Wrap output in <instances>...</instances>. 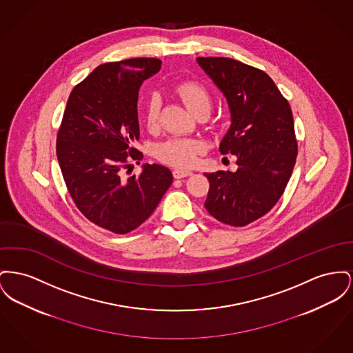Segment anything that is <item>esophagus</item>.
<instances>
[{
  "mask_svg": "<svg viewBox=\"0 0 353 353\" xmlns=\"http://www.w3.org/2000/svg\"><path fill=\"white\" fill-rule=\"evenodd\" d=\"M190 174H192V172L190 170H185V169H174L173 170L174 179H184V177L190 176Z\"/></svg>",
  "mask_w": 353,
  "mask_h": 353,
  "instance_id": "obj_1",
  "label": "esophagus"
}]
</instances>
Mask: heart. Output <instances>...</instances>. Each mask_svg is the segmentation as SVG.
Returning a JSON list of instances; mask_svg holds the SVG:
<instances>
[{"label": "heart", "instance_id": "1", "mask_svg": "<svg viewBox=\"0 0 353 353\" xmlns=\"http://www.w3.org/2000/svg\"><path fill=\"white\" fill-rule=\"evenodd\" d=\"M177 94L183 99L190 112L194 114L200 110H210L212 97L204 85L199 83H184L177 86ZM160 100L153 96L146 103L145 123L149 129H154L159 124ZM203 149L201 143L188 139H169L156 149L160 160L180 168L194 165Z\"/></svg>", "mask_w": 353, "mask_h": 353}]
</instances>
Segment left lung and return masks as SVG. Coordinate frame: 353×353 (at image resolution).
<instances>
[{
    "label": "left lung",
    "mask_w": 353,
    "mask_h": 353,
    "mask_svg": "<svg viewBox=\"0 0 353 353\" xmlns=\"http://www.w3.org/2000/svg\"><path fill=\"white\" fill-rule=\"evenodd\" d=\"M196 61L227 100L230 126L220 143L236 172L205 173V208L216 220L244 227L268 213L290 181L297 156L293 116L270 76L225 57Z\"/></svg>",
    "instance_id": "8db88e82"
}]
</instances>
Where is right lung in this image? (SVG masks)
Returning a JSON list of instances; mask_svg holds the SVG:
<instances>
[{
	"mask_svg": "<svg viewBox=\"0 0 353 353\" xmlns=\"http://www.w3.org/2000/svg\"><path fill=\"white\" fill-rule=\"evenodd\" d=\"M161 68L157 59H130L97 66L70 93L57 136V160L66 188L93 224L124 234L140 227L173 181L160 164H144L125 177L140 139V86ZM140 164V163H139Z\"/></svg>",
	"mask_w": 353,
	"mask_h": 353,
	"instance_id": "add662e5",
	"label": "right lung"
}]
</instances>
